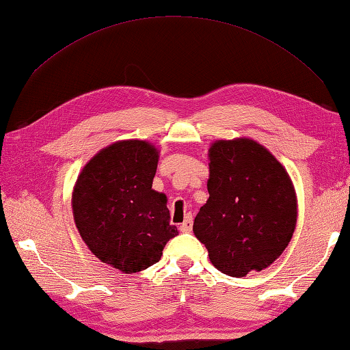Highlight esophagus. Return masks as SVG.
Masks as SVG:
<instances>
[{"label":"esophagus","instance_id":"esophagus-1","mask_svg":"<svg viewBox=\"0 0 350 350\" xmlns=\"http://www.w3.org/2000/svg\"><path fill=\"white\" fill-rule=\"evenodd\" d=\"M191 228H193V214H187L185 221L179 226V230L182 232H189L191 231Z\"/></svg>","mask_w":350,"mask_h":350}]
</instances>
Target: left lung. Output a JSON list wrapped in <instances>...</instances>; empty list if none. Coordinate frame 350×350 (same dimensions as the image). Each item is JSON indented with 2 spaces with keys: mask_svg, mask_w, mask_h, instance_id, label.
Returning a JSON list of instances; mask_svg holds the SVG:
<instances>
[{
  "mask_svg": "<svg viewBox=\"0 0 350 350\" xmlns=\"http://www.w3.org/2000/svg\"><path fill=\"white\" fill-rule=\"evenodd\" d=\"M209 199L194 219L196 237L224 274L243 277L282 256L297 221V199L286 170L251 139L209 148Z\"/></svg>",
  "mask_w": 350,
  "mask_h": 350,
  "instance_id": "1",
  "label": "left lung"
}]
</instances>
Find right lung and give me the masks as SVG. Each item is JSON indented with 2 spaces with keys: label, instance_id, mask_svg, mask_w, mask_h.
Instances as JSON below:
<instances>
[{
  "label": "right lung",
  "instance_id": "right-lung-1",
  "mask_svg": "<svg viewBox=\"0 0 350 350\" xmlns=\"http://www.w3.org/2000/svg\"><path fill=\"white\" fill-rule=\"evenodd\" d=\"M157 150L144 141L110 145L76 180L73 215L82 240L100 262L126 274L157 263L177 234L167 197L154 191Z\"/></svg>",
  "mask_w": 350,
  "mask_h": 350
}]
</instances>
